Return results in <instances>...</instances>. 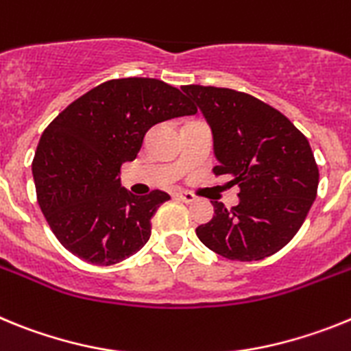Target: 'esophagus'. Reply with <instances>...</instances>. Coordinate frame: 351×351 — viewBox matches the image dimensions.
I'll use <instances>...</instances> for the list:
<instances>
[{
  "label": "esophagus",
  "mask_w": 351,
  "mask_h": 351,
  "mask_svg": "<svg viewBox=\"0 0 351 351\" xmlns=\"http://www.w3.org/2000/svg\"><path fill=\"white\" fill-rule=\"evenodd\" d=\"M176 199L184 201V203H194L196 196L193 193H187V191H180V193H176Z\"/></svg>",
  "instance_id": "34e87169"
}]
</instances>
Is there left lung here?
I'll list each match as a JSON object with an SVG mask.
<instances>
[{
	"mask_svg": "<svg viewBox=\"0 0 351 351\" xmlns=\"http://www.w3.org/2000/svg\"><path fill=\"white\" fill-rule=\"evenodd\" d=\"M203 112L219 166L215 176L239 185V205L212 201L213 217L197 239L228 260L276 254L300 230L318 189L309 141L288 118L256 97L230 88H182Z\"/></svg>",
	"mask_w": 351,
	"mask_h": 351,
	"instance_id": "obj_1",
	"label": "left lung"
}]
</instances>
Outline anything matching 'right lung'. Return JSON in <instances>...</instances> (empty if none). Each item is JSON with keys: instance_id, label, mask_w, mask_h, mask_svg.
Masks as SVG:
<instances>
[{"instance_id": "add662e5", "label": "right lung", "mask_w": 351, "mask_h": 351, "mask_svg": "<svg viewBox=\"0 0 351 351\" xmlns=\"http://www.w3.org/2000/svg\"><path fill=\"white\" fill-rule=\"evenodd\" d=\"M189 114L196 108L178 88L127 77L99 84L51 121L32 167L38 205L63 247L93 265L120 263L143 249L169 194L136 196L118 173L154 125Z\"/></svg>"}]
</instances>
